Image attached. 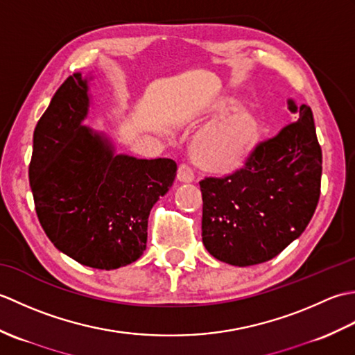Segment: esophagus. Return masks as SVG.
<instances>
[{
	"label": "esophagus",
	"mask_w": 355,
	"mask_h": 355,
	"mask_svg": "<svg viewBox=\"0 0 355 355\" xmlns=\"http://www.w3.org/2000/svg\"><path fill=\"white\" fill-rule=\"evenodd\" d=\"M177 180L180 183H192L193 182V172L191 171L189 166H186V164L178 166Z\"/></svg>",
	"instance_id": "34e87169"
}]
</instances>
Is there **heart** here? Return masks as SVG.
<instances>
[{"label": "heart", "instance_id": "heart-1", "mask_svg": "<svg viewBox=\"0 0 355 355\" xmlns=\"http://www.w3.org/2000/svg\"><path fill=\"white\" fill-rule=\"evenodd\" d=\"M235 101L229 97L215 103L216 111L229 110ZM259 122L250 111L239 110L201 130L191 141V158L201 171L224 175L241 168L259 140Z\"/></svg>", "mask_w": 355, "mask_h": 355}]
</instances>
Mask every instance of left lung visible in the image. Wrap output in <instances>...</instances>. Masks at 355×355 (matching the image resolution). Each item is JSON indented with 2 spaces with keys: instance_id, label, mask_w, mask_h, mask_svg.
<instances>
[{
  "instance_id": "8db88e82",
  "label": "left lung",
  "mask_w": 355,
  "mask_h": 355,
  "mask_svg": "<svg viewBox=\"0 0 355 355\" xmlns=\"http://www.w3.org/2000/svg\"><path fill=\"white\" fill-rule=\"evenodd\" d=\"M286 105L294 122L259 143L243 169L200 182L202 244L218 261L248 267L273 259L318 207L322 149L313 111L293 99Z\"/></svg>"
}]
</instances>
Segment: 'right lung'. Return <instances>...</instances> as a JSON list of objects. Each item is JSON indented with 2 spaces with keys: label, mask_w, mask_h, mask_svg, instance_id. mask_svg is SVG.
<instances>
[{
  "label": "right lung",
  "mask_w": 355,
  "mask_h": 355,
  "mask_svg": "<svg viewBox=\"0 0 355 355\" xmlns=\"http://www.w3.org/2000/svg\"><path fill=\"white\" fill-rule=\"evenodd\" d=\"M92 79L73 73L53 96L35 128L28 178L53 245L82 266L114 270L143 254L149 212L177 163L117 154L107 134L85 126Z\"/></svg>",
  "instance_id": "obj_1"
}]
</instances>
